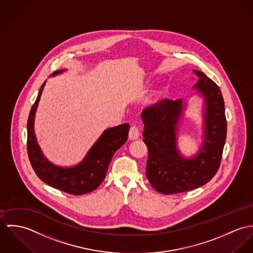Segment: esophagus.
<instances>
[{
	"instance_id": "34e87169",
	"label": "esophagus",
	"mask_w": 253,
	"mask_h": 253,
	"mask_svg": "<svg viewBox=\"0 0 253 253\" xmlns=\"http://www.w3.org/2000/svg\"><path fill=\"white\" fill-rule=\"evenodd\" d=\"M140 137V131L136 126H132L129 131V139L130 140H137Z\"/></svg>"
}]
</instances>
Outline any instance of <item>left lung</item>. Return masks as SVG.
I'll return each instance as SVG.
<instances>
[{"label":"left lung","instance_id":"obj_1","mask_svg":"<svg viewBox=\"0 0 253 253\" xmlns=\"http://www.w3.org/2000/svg\"><path fill=\"white\" fill-rule=\"evenodd\" d=\"M193 73L198 79L193 89L203 99V137L196 154L187 158L177 147L185 101L163 99L140 114L143 141L148 149L145 174L150 185L163 194L185 192L206 184L221 162L227 134L224 100L219 87L210 78L197 70Z\"/></svg>","mask_w":253,"mask_h":253}]
</instances>
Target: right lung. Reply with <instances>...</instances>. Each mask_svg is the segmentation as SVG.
<instances>
[{
    "label": "right lung",
    "instance_id": "obj_1",
    "mask_svg": "<svg viewBox=\"0 0 253 253\" xmlns=\"http://www.w3.org/2000/svg\"><path fill=\"white\" fill-rule=\"evenodd\" d=\"M66 70L54 72L55 77ZM46 81L42 84L27 122V150L31 165L37 175L49 186L72 195H84L94 191L106 177L113 154L127 140L130 125L123 123L106 129L91 146L83 161L72 167H61L51 163L42 153L35 135V116Z\"/></svg>",
    "mask_w": 253,
    "mask_h": 253
}]
</instances>
